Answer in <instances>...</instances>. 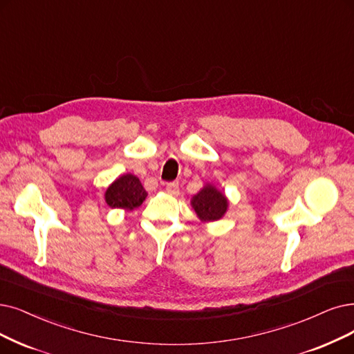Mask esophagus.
Instances as JSON below:
<instances>
[{
    "label": "esophagus",
    "instance_id": "34e87169",
    "mask_svg": "<svg viewBox=\"0 0 354 354\" xmlns=\"http://www.w3.org/2000/svg\"><path fill=\"white\" fill-rule=\"evenodd\" d=\"M165 190H167V193H169V194H177V193H178V183H177V181L168 183V185L165 186Z\"/></svg>",
    "mask_w": 354,
    "mask_h": 354
}]
</instances>
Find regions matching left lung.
<instances>
[{
  "instance_id": "obj_1",
  "label": "left lung",
  "mask_w": 354,
  "mask_h": 354,
  "mask_svg": "<svg viewBox=\"0 0 354 354\" xmlns=\"http://www.w3.org/2000/svg\"><path fill=\"white\" fill-rule=\"evenodd\" d=\"M192 205L202 221H218L226 212L228 201L215 187L206 186L193 197Z\"/></svg>"
}]
</instances>
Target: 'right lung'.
I'll list each match as a JSON object with an SVG mask.
<instances>
[{"instance_id": "add662e5", "label": "right lung", "mask_w": 354, "mask_h": 354, "mask_svg": "<svg viewBox=\"0 0 354 354\" xmlns=\"http://www.w3.org/2000/svg\"><path fill=\"white\" fill-rule=\"evenodd\" d=\"M147 192L140 185L138 177L132 174H124L113 181L106 192V202L113 209H128L132 210L142 205Z\"/></svg>"}]
</instances>
